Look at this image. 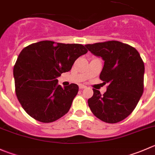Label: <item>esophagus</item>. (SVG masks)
I'll use <instances>...</instances> for the list:
<instances>
[{"label": "esophagus", "instance_id": "34e87169", "mask_svg": "<svg viewBox=\"0 0 155 155\" xmlns=\"http://www.w3.org/2000/svg\"><path fill=\"white\" fill-rule=\"evenodd\" d=\"M86 88V86H85V85H79V88H80V89H83V88Z\"/></svg>", "mask_w": 155, "mask_h": 155}]
</instances>
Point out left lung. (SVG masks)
<instances>
[{
    "label": "left lung",
    "mask_w": 155,
    "mask_h": 155,
    "mask_svg": "<svg viewBox=\"0 0 155 155\" xmlns=\"http://www.w3.org/2000/svg\"><path fill=\"white\" fill-rule=\"evenodd\" d=\"M91 53L104 61L100 74L103 83H108L106 92L94 94L88 100L96 117L107 124L127 118L136 108L144 90L145 65L135 48L118 41L85 45Z\"/></svg>",
    "instance_id": "1"
}]
</instances>
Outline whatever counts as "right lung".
Returning a JSON list of instances; mask_svg holds the SVG:
<instances>
[{
	"label": "right lung",
	"instance_id": "add662e5",
	"mask_svg": "<svg viewBox=\"0 0 155 155\" xmlns=\"http://www.w3.org/2000/svg\"><path fill=\"white\" fill-rule=\"evenodd\" d=\"M88 52L80 44L41 41L24 48L13 68L16 97L35 120L51 123L70 110L79 86L62 88L57 78L71 70L75 61Z\"/></svg>",
	"mask_w": 155,
	"mask_h": 155
}]
</instances>
